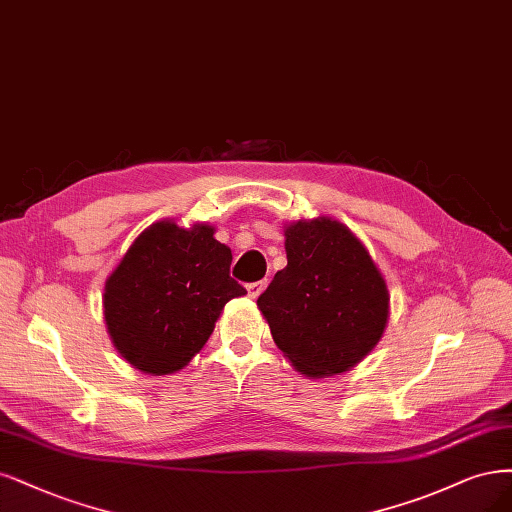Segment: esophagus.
<instances>
[{"label": "esophagus", "mask_w": 512, "mask_h": 512, "mask_svg": "<svg viewBox=\"0 0 512 512\" xmlns=\"http://www.w3.org/2000/svg\"><path fill=\"white\" fill-rule=\"evenodd\" d=\"M267 288V281H252V284H248V294L252 296V298H258L260 296V292Z\"/></svg>", "instance_id": "obj_1"}]
</instances>
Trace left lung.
<instances>
[{
  "label": "left lung",
  "instance_id": "obj_1",
  "mask_svg": "<svg viewBox=\"0 0 512 512\" xmlns=\"http://www.w3.org/2000/svg\"><path fill=\"white\" fill-rule=\"evenodd\" d=\"M288 267L258 296L277 347L307 377L337 375L381 339L387 288L349 228L330 218L286 228Z\"/></svg>",
  "mask_w": 512,
  "mask_h": 512
}]
</instances>
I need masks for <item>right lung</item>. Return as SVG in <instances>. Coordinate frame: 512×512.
<instances>
[{
    "label": "right lung",
    "instance_id": "right-lung-1",
    "mask_svg": "<svg viewBox=\"0 0 512 512\" xmlns=\"http://www.w3.org/2000/svg\"><path fill=\"white\" fill-rule=\"evenodd\" d=\"M231 260L207 224L146 228L105 281V324L122 358L152 375L186 366L224 305L245 294L231 277Z\"/></svg>",
    "mask_w": 512,
    "mask_h": 512
}]
</instances>
